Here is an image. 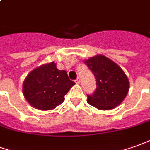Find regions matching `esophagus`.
I'll use <instances>...</instances> for the list:
<instances>
[{
	"mask_svg": "<svg viewBox=\"0 0 150 150\" xmlns=\"http://www.w3.org/2000/svg\"><path fill=\"white\" fill-rule=\"evenodd\" d=\"M75 81H76V83H77V84H79V83L81 82V79H80V77H77Z\"/></svg>",
	"mask_w": 150,
	"mask_h": 150,
	"instance_id": "34e87169",
	"label": "esophagus"
}]
</instances>
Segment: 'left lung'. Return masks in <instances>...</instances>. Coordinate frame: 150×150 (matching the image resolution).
Wrapping results in <instances>:
<instances>
[{"label": "left lung", "instance_id": "obj_1", "mask_svg": "<svg viewBox=\"0 0 150 150\" xmlns=\"http://www.w3.org/2000/svg\"><path fill=\"white\" fill-rule=\"evenodd\" d=\"M96 77V89L87 95V102L100 110L112 109L119 105L127 95L129 81L120 67L104 55L85 60Z\"/></svg>", "mask_w": 150, "mask_h": 150}]
</instances>
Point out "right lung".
Here are the masks:
<instances>
[{
	"label": "right lung",
	"mask_w": 150,
	"mask_h": 150,
	"mask_svg": "<svg viewBox=\"0 0 150 150\" xmlns=\"http://www.w3.org/2000/svg\"><path fill=\"white\" fill-rule=\"evenodd\" d=\"M74 84L65 70H59L54 62H51L35 69L27 76L23 92L33 107L49 110L64 102V96Z\"/></svg>",
	"instance_id": "obj_1"
}]
</instances>
